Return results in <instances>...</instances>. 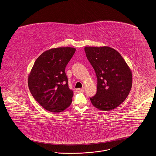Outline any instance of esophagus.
Wrapping results in <instances>:
<instances>
[{"mask_svg": "<svg viewBox=\"0 0 156 156\" xmlns=\"http://www.w3.org/2000/svg\"><path fill=\"white\" fill-rule=\"evenodd\" d=\"M84 88H77L76 89V92H81L83 91Z\"/></svg>", "mask_w": 156, "mask_h": 156, "instance_id": "obj_1", "label": "esophagus"}]
</instances>
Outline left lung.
<instances>
[{"label":"left lung","instance_id":"8db88e82","mask_svg":"<svg viewBox=\"0 0 156 156\" xmlns=\"http://www.w3.org/2000/svg\"><path fill=\"white\" fill-rule=\"evenodd\" d=\"M97 78V91L90 98L98 110H113L126 99L133 83L132 73L122 56L109 46L84 48Z\"/></svg>","mask_w":156,"mask_h":156}]
</instances>
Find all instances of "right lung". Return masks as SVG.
<instances>
[{
    "mask_svg": "<svg viewBox=\"0 0 156 156\" xmlns=\"http://www.w3.org/2000/svg\"><path fill=\"white\" fill-rule=\"evenodd\" d=\"M76 49L59 47L47 50L35 61L28 76V87L35 100L45 110L58 113L72 102L65 67Z\"/></svg>",
    "mask_w": 156,
    "mask_h": 156,
    "instance_id": "1",
    "label": "right lung"
}]
</instances>
